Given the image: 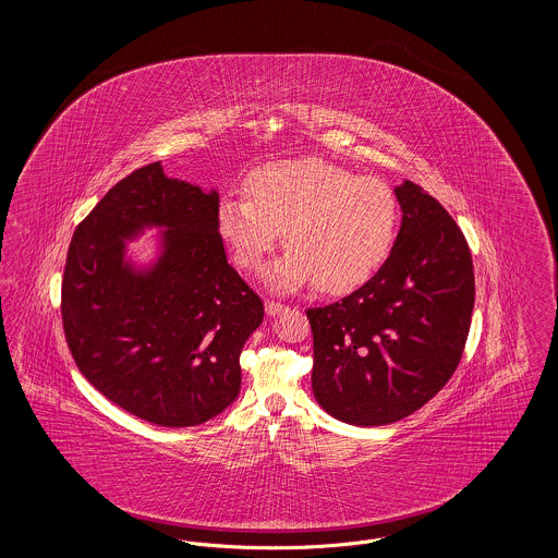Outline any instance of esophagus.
<instances>
[{"label":"esophagus","instance_id":"34e87169","mask_svg":"<svg viewBox=\"0 0 558 558\" xmlns=\"http://www.w3.org/2000/svg\"><path fill=\"white\" fill-rule=\"evenodd\" d=\"M280 312H284V305L282 303H278V301H266V314L271 318V316H278Z\"/></svg>","mask_w":558,"mask_h":558}]
</instances>
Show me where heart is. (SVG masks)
<instances>
[{"label": "heart", "mask_w": 558, "mask_h": 558, "mask_svg": "<svg viewBox=\"0 0 558 558\" xmlns=\"http://www.w3.org/2000/svg\"><path fill=\"white\" fill-rule=\"evenodd\" d=\"M244 196H223L217 228L242 269L264 264L282 234L291 246L267 267L264 282L292 292L318 282L326 292L364 284L385 262L398 230L393 190L322 159L269 162Z\"/></svg>", "instance_id": "1"}]
</instances>
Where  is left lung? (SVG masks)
Wrapping results in <instances>:
<instances>
[{
	"instance_id": "obj_1",
	"label": "left lung",
	"mask_w": 558,
	"mask_h": 558,
	"mask_svg": "<svg viewBox=\"0 0 558 558\" xmlns=\"http://www.w3.org/2000/svg\"><path fill=\"white\" fill-rule=\"evenodd\" d=\"M401 226L387 262L345 299L307 310L312 389L355 426L389 425L437 396L456 371L475 305L464 234L430 194L393 187Z\"/></svg>"
}]
</instances>
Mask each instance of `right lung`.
Listing matches in <instances>:
<instances>
[{"mask_svg":"<svg viewBox=\"0 0 558 558\" xmlns=\"http://www.w3.org/2000/svg\"><path fill=\"white\" fill-rule=\"evenodd\" d=\"M219 192L167 178L150 162L110 187L73 234L62 324L81 374L112 403L153 425L219 416L240 393V351L264 322V301L228 264ZM158 232L137 263L129 244Z\"/></svg>","mask_w":558,"mask_h":558,"instance_id":"add662e5","label":"right lung"}]
</instances>
